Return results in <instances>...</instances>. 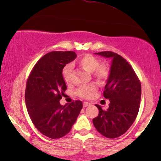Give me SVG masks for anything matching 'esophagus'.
I'll use <instances>...</instances> for the list:
<instances>
[{
    "mask_svg": "<svg viewBox=\"0 0 161 161\" xmlns=\"http://www.w3.org/2000/svg\"><path fill=\"white\" fill-rule=\"evenodd\" d=\"M83 107H87V106H89V105H90V103L88 102H84L83 103Z\"/></svg>",
    "mask_w": 161,
    "mask_h": 161,
    "instance_id": "1",
    "label": "esophagus"
}]
</instances>
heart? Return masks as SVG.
<instances>
[{
	"instance_id": "obj_1",
	"label": "heart",
	"mask_w": 161,
	"mask_h": 161,
	"mask_svg": "<svg viewBox=\"0 0 161 161\" xmlns=\"http://www.w3.org/2000/svg\"><path fill=\"white\" fill-rule=\"evenodd\" d=\"M79 67H82L86 71L92 72V76L100 84H103L108 78L110 75V66L106 62L100 63V60L96 56L91 54H86L80 57L76 61ZM72 65L67 64L62 70V75L66 83H69L72 80ZM97 90L94 84L83 86L77 91V95L84 99H89L94 96Z\"/></svg>"
}]
</instances>
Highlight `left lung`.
<instances>
[{"mask_svg": "<svg viewBox=\"0 0 161 161\" xmlns=\"http://www.w3.org/2000/svg\"><path fill=\"white\" fill-rule=\"evenodd\" d=\"M112 59L110 75L103 96L110 101L109 107L103 110L96 105L98 116L93 124L99 133L109 138H115L126 133L138 115L140 107L142 86L131 65L126 59L111 51L96 53Z\"/></svg>", "mask_w": 161, "mask_h": 161, "instance_id": "left-lung-1", "label": "left lung"}]
</instances>
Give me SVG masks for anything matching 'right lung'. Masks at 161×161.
I'll use <instances>...</instances> for the list:
<instances>
[{"mask_svg":"<svg viewBox=\"0 0 161 161\" xmlns=\"http://www.w3.org/2000/svg\"><path fill=\"white\" fill-rule=\"evenodd\" d=\"M73 51H53L34 65L26 83L25 105L32 122L42 134L59 138L69 133L83 108L80 100L61 105L67 89L63 68L76 58Z\"/></svg>","mask_w":161,"mask_h":161,"instance_id":"obj_1","label":"right lung"}]
</instances>
